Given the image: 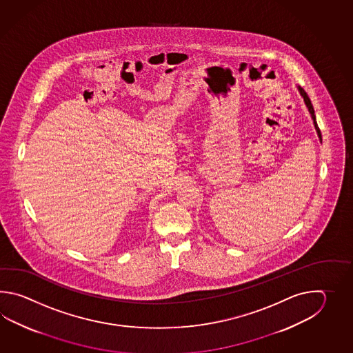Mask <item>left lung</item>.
I'll return each instance as SVG.
<instances>
[{"label":"left lung","instance_id":"obj_1","mask_svg":"<svg viewBox=\"0 0 353 353\" xmlns=\"http://www.w3.org/2000/svg\"><path fill=\"white\" fill-rule=\"evenodd\" d=\"M298 90H299L301 97L304 98V102H305V105H307V111H309V113L312 114V119H313V122H314V128L315 130H316L318 137H319V140L322 141V134H321V130H319L318 125H316V120H315L314 108H313V105H312L310 99H309V97H307V94L305 93V90H303V88H300V87H298Z\"/></svg>","mask_w":353,"mask_h":353}]
</instances>
